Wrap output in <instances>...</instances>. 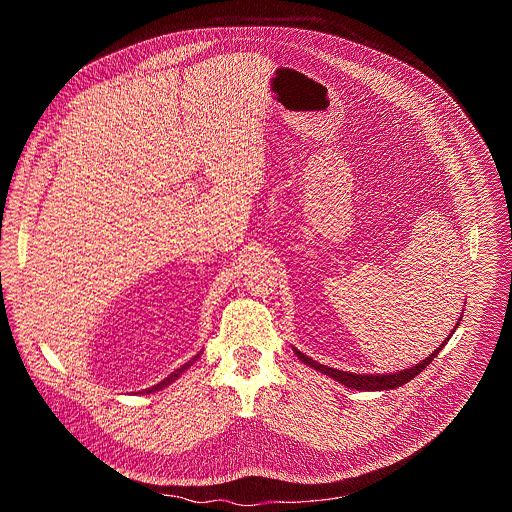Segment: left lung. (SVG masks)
I'll use <instances>...</instances> for the list:
<instances>
[{
	"label": "left lung",
	"instance_id": "8db88e82",
	"mask_svg": "<svg viewBox=\"0 0 512 512\" xmlns=\"http://www.w3.org/2000/svg\"><path fill=\"white\" fill-rule=\"evenodd\" d=\"M460 320H462V316H460ZM460 320H458L456 328L460 326ZM456 328L452 330V334L456 332ZM452 334L444 340V344H442L440 348L433 350L425 360H421L419 364H415V367L403 369V371L391 373V375H356V373H344V371L330 369V367H326V364H320V362L312 360L310 356H306V354L300 352L298 348H294V350H296L298 358H300L302 362H306L308 367H312V369H316V371H320V373L332 377L334 381H338V383H342V385H346V387H350V389H356V391H389V389H397V387L409 383V381L415 379L421 371H425V367H429V362H431L437 354H440V350L448 344V340L452 338Z\"/></svg>",
	"mask_w": 512,
	"mask_h": 512
}]
</instances>
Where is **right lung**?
<instances>
[{
    "label": "right lung",
    "mask_w": 512,
    "mask_h": 512,
    "mask_svg": "<svg viewBox=\"0 0 512 512\" xmlns=\"http://www.w3.org/2000/svg\"><path fill=\"white\" fill-rule=\"evenodd\" d=\"M196 358H198V356H194V358H192V360H188V362H186V364H182V367H180V369H176V371H174V373H172V375H170V377H166V379H164V381H162V383H158V385H154V387H152V389H145V391H141V393H154V391H160V389H164V387H166V385H170V383H174V381H176V379H178V377H180V375H182V373H184V371H186V369H188V367H190V364H192V362H194V360H196Z\"/></svg>",
    "instance_id": "right-lung-1"
}]
</instances>
